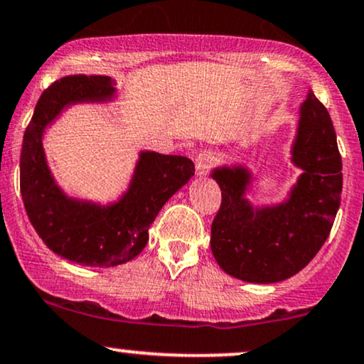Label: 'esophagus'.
Masks as SVG:
<instances>
[{
    "mask_svg": "<svg viewBox=\"0 0 364 364\" xmlns=\"http://www.w3.org/2000/svg\"><path fill=\"white\" fill-rule=\"evenodd\" d=\"M213 163H215V154L210 151H201L195 159L196 174H198V176H207V173L212 169Z\"/></svg>",
    "mask_w": 364,
    "mask_h": 364,
    "instance_id": "obj_1",
    "label": "esophagus"
}]
</instances>
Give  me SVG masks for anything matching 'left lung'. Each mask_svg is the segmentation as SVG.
I'll return each mask as SVG.
<instances>
[{"mask_svg": "<svg viewBox=\"0 0 364 364\" xmlns=\"http://www.w3.org/2000/svg\"><path fill=\"white\" fill-rule=\"evenodd\" d=\"M290 161L301 173L274 203L249 200L254 174L246 164H222L212 179L222 205L212 224L213 257L230 277L247 283H278L314 259L334 224L343 191V161L329 112L309 91L299 108Z\"/></svg>", "mask_w": 364, "mask_h": 364, "instance_id": "8db88e82", "label": "left lung"}]
</instances>
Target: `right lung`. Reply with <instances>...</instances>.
<instances>
[{"label": "right lung", "mask_w": 364, "mask_h": 364, "mask_svg": "<svg viewBox=\"0 0 364 364\" xmlns=\"http://www.w3.org/2000/svg\"><path fill=\"white\" fill-rule=\"evenodd\" d=\"M110 76H65L43 91L25 130L20 156V190L38 237L57 256L108 268L134 259L149 240V227L171 196L195 174L193 161L140 151L127 190L102 201L68 195L47 163L43 134L74 105H105L117 100Z\"/></svg>", "instance_id": "add662e5"}]
</instances>
